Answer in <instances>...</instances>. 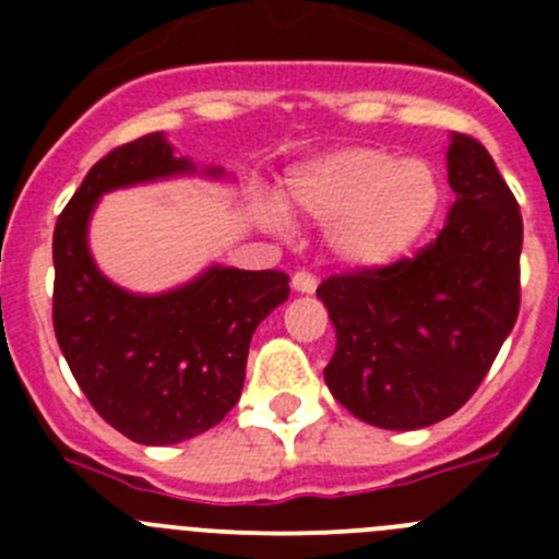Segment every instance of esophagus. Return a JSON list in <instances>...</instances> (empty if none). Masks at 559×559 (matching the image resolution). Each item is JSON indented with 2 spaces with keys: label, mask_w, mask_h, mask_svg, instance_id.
Wrapping results in <instances>:
<instances>
[{
  "label": "esophagus",
  "mask_w": 559,
  "mask_h": 559,
  "mask_svg": "<svg viewBox=\"0 0 559 559\" xmlns=\"http://www.w3.org/2000/svg\"><path fill=\"white\" fill-rule=\"evenodd\" d=\"M316 276L308 274V271H296L294 276H290V288L296 290V294H313L316 290Z\"/></svg>",
  "instance_id": "34e87169"
}]
</instances>
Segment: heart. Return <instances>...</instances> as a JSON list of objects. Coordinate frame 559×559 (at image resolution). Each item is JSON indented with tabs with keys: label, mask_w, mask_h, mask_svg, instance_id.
Returning a JSON list of instances; mask_svg holds the SVG:
<instances>
[{
	"label": "heart",
	"mask_w": 559,
	"mask_h": 559,
	"mask_svg": "<svg viewBox=\"0 0 559 559\" xmlns=\"http://www.w3.org/2000/svg\"><path fill=\"white\" fill-rule=\"evenodd\" d=\"M439 179L423 159H397L378 147H344L313 159L290 181L288 201L328 231L341 265L386 269L426 235L439 210ZM269 224L285 229L280 212Z\"/></svg>",
	"instance_id": "b5f03b06"
}]
</instances>
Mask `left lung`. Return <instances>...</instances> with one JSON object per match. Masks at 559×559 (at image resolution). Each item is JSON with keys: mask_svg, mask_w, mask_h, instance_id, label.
<instances>
[{"mask_svg": "<svg viewBox=\"0 0 559 559\" xmlns=\"http://www.w3.org/2000/svg\"><path fill=\"white\" fill-rule=\"evenodd\" d=\"M456 204L437 240L386 269L319 285L335 328L324 383L353 417L417 431L471 400L512 333L523 221L481 142L451 133Z\"/></svg>", "mask_w": 559, "mask_h": 559, "instance_id": "left-lung-1", "label": "left lung"}]
</instances>
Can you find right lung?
<instances>
[{
  "label": "right lung",
  "instance_id": "right-lung-1",
  "mask_svg": "<svg viewBox=\"0 0 559 559\" xmlns=\"http://www.w3.org/2000/svg\"><path fill=\"white\" fill-rule=\"evenodd\" d=\"M185 176L235 181L179 156L162 131L128 142L86 173L52 235L58 347L95 412L140 445L218 426L243 392L257 324L290 294L283 271L212 263L170 290L133 294L97 269L88 224L103 195Z\"/></svg>",
  "mask_w": 559,
  "mask_h": 559
}]
</instances>
